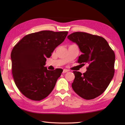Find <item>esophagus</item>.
<instances>
[{
  "instance_id": "34e87169",
  "label": "esophagus",
  "mask_w": 125,
  "mask_h": 125,
  "mask_svg": "<svg viewBox=\"0 0 125 125\" xmlns=\"http://www.w3.org/2000/svg\"><path fill=\"white\" fill-rule=\"evenodd\" d=\"M68 71H69V70H67V69H63V73H66L68 72Z\"/></svg>"
}]
</instances>
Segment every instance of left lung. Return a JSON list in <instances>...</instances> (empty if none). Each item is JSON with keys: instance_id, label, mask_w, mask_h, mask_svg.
<instances>
[{"instance_id": "8db88e82", "label": "left lung", "mask_w": 125, "mask_h": 125, "mask_svg": "<svg viewBox=\"0 0 125 125\" xmlns=\"http://www.w3.org/2000/svg\"><path fill=\"white\" fill-rule=\"evenodd\" d=\"M68 39L78 46L82 54L77 62L89 65L82 74L73 71V89L79 96L93 99L105 91L115 74V54L106 40L98 35L84 32H75Z\"/></svg>"}]
</instances>
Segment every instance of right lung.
Masks as SVG:
<instances>
[{"mask_svg":"<svg viewBox=\"0 0 125 125\" xmlns=\"http://www.w3.org/2000/svg\"><path fill=\"white\" fill-rule=\"evenodd\" d=\"M68 32L42 31L25 36L13 47L10 57L16 86L25 97L40 101L54 89L62 69L47 70V58L64 41Z\"/></svg>","mask_w":125,"mask_h":125,"instance_id":"right-lung-1","label":"right lung"}]
</instances>
